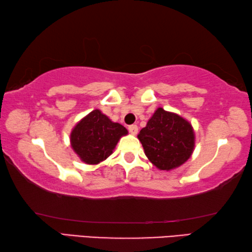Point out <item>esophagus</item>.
<instances>
[{
    "instance_id": "obj_1",
    "label": "esophagus",
    "mask_w": 252,
    "mask_h": 252,
    "mask_svg": "<svg viewBox=\"0 0 252 252\" xmlns=\"http://www.w3.org/2000/svg\"><path fill=\"white\" fill-rule=\"evenodd\" d=\"M127 129H129V132L131 134H136L138 133V126H135V125H132V126H129V127H127Z\"/></svg>"
}]
</instances>
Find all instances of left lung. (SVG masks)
<instances>
[{
	"label": "left lung",
	"instance_id": "obj_1",
	"mask_svg": "<svg viewBox=\"0 0 252 252\" xmlns=\"http://www.w3.org/2000/svg\"><path fill=\"white\" fill-rule=\"evenodd\" d=\"M144 153L160 170H172L189 159L194 149V132L189 121L158 109L138 134Z\"/></svg>",
	"mask_w": 252,
	"mask_h": 252
}]
</instances>
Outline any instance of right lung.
<instances>
[{"instance_id": "add662e5", "label": "right lung", "mask_w": 252, "mask_h": 252, "mask_svg": "<svg viewBox=\"0 0 252 252\" xmlns=\"http://www.w3.org/2000/svg\"><path fill=\"white\" fill-rule=\"evenodd\" d=\"M126 134L125 126L112 122L96 109L76 123L70 141L73 151L84 163L97 164L112 155L119 140Z\"/></svg>"}]
</instances>
